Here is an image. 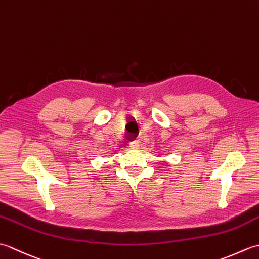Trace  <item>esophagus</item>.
Listing matches in <instances>:
<instances>
[{"instance_id": "1", "label": "esophagus", "mask_w": 259, "mask_h": 259, "mask_svg": "<svg viewBox=\"0 0 259 259\" xmlns=\"http://www.w3.org/2000/svg\"><path fill=\"white\" fill-rule=\"evenodd\" d=\"M130 148L134 150H138V149H140V144L138 141H134L130 144Z\"/></svg>"}]
</instances>
